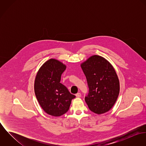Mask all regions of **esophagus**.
<instances>
[{
	"mask_svg": "<svg viewBox=\"0 0 146 146\" xmlns=\"http://www.w3.org/2000/svg\"><path fill=\"white\" fill-rule=\"evenodd\" d=\"M81 93H78L77 94H76V97H77V98H79V97H81Z\"/></svg>",
	"mask_w": 146,
	"mask_h": 146,
	"instance_id": "34e87169",
	"label": "esophagus"
}]
</instances>
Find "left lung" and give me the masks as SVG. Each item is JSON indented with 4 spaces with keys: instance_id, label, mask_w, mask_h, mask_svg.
Returning a JSON list of instances; mask_svg holds the SVG:
<instances>
[{
    "instance_id": "obj_1",
    "label": "left lung",
    "mask_w": 146,
    "mask_h": 146,
    "mask_svg": "<svg viewBox=\"0 0 146 146\" xmlns=\"http://www.w3.org/2000/svg\"><path fill=\"white\" fill-rule=\"evenodd\" d=\"M89 93L85 101L90 111L100 115L108 112L115 104L120 92V83L112 65L104 58L93 55L82 63Z\"/></svg>"
}]
</instances>
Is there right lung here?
<instances>
[{"mask_svg":"<svg viewBox=\"0 0 146 146\" xmlns=\"http://www.w3.org/2000/svg\"><path fill=\"white\" fill-rule=\"evenodd\" d=\"M66 68L62 62L51 58L42 65L35 77L34 91L37 100L42 110L51 116L58 117L64 114L75 98L60 83Z\"/></svg>","mask_w":146,"mask_h":146,"instance_id":"add662e5","label":"right lung"}]
</instances>
